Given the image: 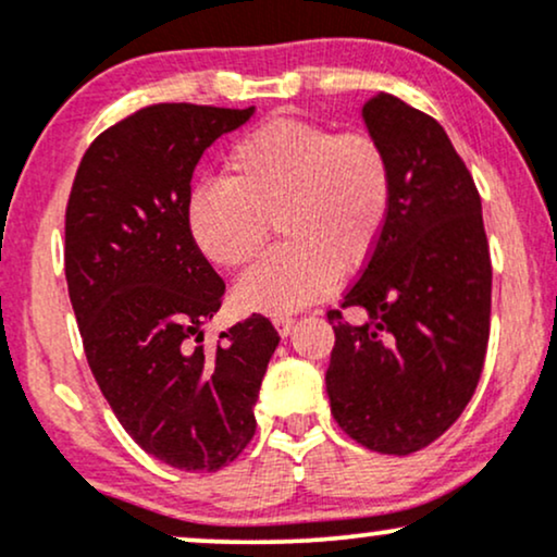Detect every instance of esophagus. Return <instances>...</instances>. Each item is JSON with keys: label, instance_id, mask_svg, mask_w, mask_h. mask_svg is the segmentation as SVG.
I'll use <instances>...</instances> for the list:
<instances>
[{"label": "esophagus", "instance_id": "1", "mask_svg": "<svg viewBox=\"0 0 557 557\" xmlns=\"http://www.w3.org/2000/svg\"><path fill=\"white\" fill-rule=\"evenodd\" d=\"M272 322H274V327H277V332L283 337H287V332L296 327V319H293V317H274Z\"/></svg>", "mask_w": 557, "mask_h": 557}]
</instances>
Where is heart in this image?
I'll return each instance as SVG.
<instances>
[{"label":"heart","mask_w":557,"mask_h":557,"mask_svg":"<svg viewBox=\"0 0 557 557\" xmlns=\"http://www.w3.org/2000/svg\"><path fill=\"white\" fill-rule=\"evenodd\" d=\"M225 172V181L190 188L188 227L209 261L243 267L264 248L274 222L283 246L235 287L246 309L264 314L304 309L337 274L367 264L393 212V162L369 133L270 120L235 140Z\"/></svg>","instance_id":"obj_1"}]
</instances>
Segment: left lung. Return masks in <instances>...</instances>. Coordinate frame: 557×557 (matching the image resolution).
Returning a JSON list of instances; mask_svg holds the SVG:
<instances>
[{
	"label": "left lung",
	"instance_id": "8db88e82",
	"mask_svg": "<svg viewBox=\"0 0 557 557\" xmlns=\"http://www.w3.org/2000/svg\"><path fill=\"white\" fill-rule=\"evenodd\" d=\"M363 123L395 172L393 212L339 309L327 367L332 417L350 440L408 456L453 426L469 406L490 341L492 261L482 198L443 125L393 94L363 104Z\"/></svg>",
	"mask_w": 557,
	"mask_h": 557
}]
</instances>
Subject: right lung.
Masks as SVG:
<instances>
[{"label": "right lung", "mask_w": 557, "mask_h": 557, "mask_svg": "<svg viewBox=\"0 0 557 557\" xmlns=\"http://www.w3.org/2000/svg\"><path fill=\"white\" fill-rule=\"evenodd\" d=\"M251 114L144 107L88 146L67 198L65 277L96 385L149 456L196 474L251 443L280 343L270 319L251 314L203 345L225 283L188 227L198 159Z\"/></svg>", "instance_id": "add662e5"}]
</instances>
